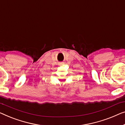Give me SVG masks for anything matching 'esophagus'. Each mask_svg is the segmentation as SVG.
<instances>
[{"mask_svg":"<svg viewBox=\"0 0 125 125\" xmlns=\"http://www.w3.org/2000/svg\"><path fill=\"white\" fill-rule=\"evenodd\" d=\"M64 64V63H61V64H59L60 65H62V64Z\"/></svg>","mask_w":125,"mask_h":125,"instance_id":"esophagus-1","label":"esophagus"}]
</instances>
